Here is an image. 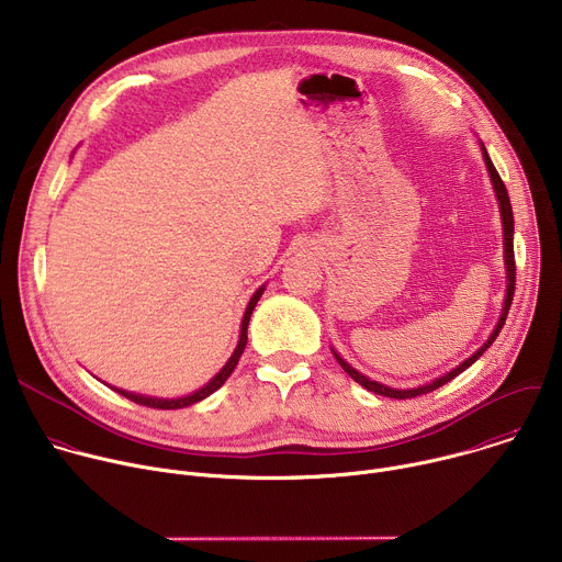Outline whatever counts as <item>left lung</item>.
Returning a JSON list of instances; mask_svg holds the SVG:
<instances>
[{"label":"left lung","mask_w":562,"mask_h":562,"mask_svg":"<svg viewBox=\"0 0 562 562\" xmlns=\"http://www.w3.org/2000/svg\"><path fill=\"white\" fill-rule=\"evenodd\" d=\"M480 148H483V157H485V165H487V171H490V178H492V184H494V191H496V198H498V204H501V220H503V231H505V237H503V243H505V265H507V295H505V304H503V313H501V319H498V325H496V329H494V334L490 336V340L480 347L471 358H467L462 364H458L456 369H451L449 373H445V375H440V378H436L434 382H429V384H423V386H416V389H391V386H386V384H380V382H375V380H369L367 375H362L360 371H356L349 362H345L336 351H334V356H336V360L340 362V367L358 382V384H362L364 389H369V391H373V393H378V395H386V397H395V400H405V397H416V395H425V393H429V391H434V389H438V386H442V384H447L449 380H453L458 373H462L467 367H471L480 356H483L492 345H494V340L498 338V334H501V329H503V325H505V319H507V313H509V306H512V300H514V291H516V260H514V213H512V202H509V193H507V187H505V182L501 180V176H498V171H496V167H494V162L490 159V153H487V148H485V144H480Z\"/></svg>","instance_id":"8db88e82"}]
</instances>
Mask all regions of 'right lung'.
<instances>
[{
    "mask_svg": "<svg viewBox=\"0 0 562 562\" xmlns=\"http://www.w3.org/2000/svg\"><path fill=\"white\" fill-rule=\"evenodd\" d=\"M262 293H265V286H260L256 293H254V297H251V302H249V306H247V311H245V317H243V329H239V342H237V347H235V351H233V356L228 358V362L224 364V369L211 380V382H206L202 389H198L195 393H189V395H184V397H153V395H142V393H131V391H124V389H115L120 395H124V397H128V400H133V403H137V405H144V407H150V409H182V407H191V405H195V403H200V400H204L206 395H211L213 391H217L224 382H226V378L233 373V369H235V364H237V360H239V356H243V351H245V347H247V327H249V319H251V313H254V308H256V304H258V300L262 297Z\"/></svg>",
    "mask_w": 562,
    "mask_h": 562,
    "instance_id": "obj_1",
    "label": "right lung"
}]
</instances>
